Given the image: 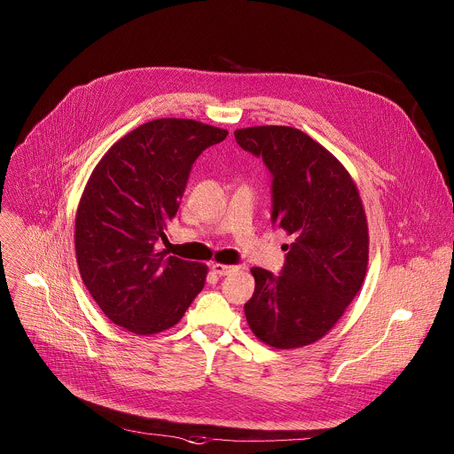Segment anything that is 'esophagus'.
<instances>
[{
    "instance_id": "34e87169",
    "label": "esophagus",
    "mask_w": 454,
    "mask_h": 454,
    "mask_svg": "<svg viewBox=\"0 0 454 454\" xmlns=\"http://www.w3.org/2000/svg\"><path fill=\"white\" fill-rule=\"evenodd\" d=\"M210 270H212L215 275H219V277H224V275H230L231 271H237L235 266H226V264H219V262H212Z\"/></svg>"
}]
</instances>
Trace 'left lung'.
Here are the masks:
<instances>
[{"instance_id":"obj_1","label":"left lung","mask_w":454,"mask_h":454,"mask_svg":"<svg viewBox=\"0 0 454 454\" xmlns=\"http://www.w3.org/2000/svg\"><path fill=\"white\" fill-rule=\"evenodd\" d=\"M237 144L273 174V223L293 237L282 275L253 268L244 305L251 333L275 348L325 336L359 293L368 266V224L357 186L341 161L300 129H237Z\"/></svg>"}]
</instances>
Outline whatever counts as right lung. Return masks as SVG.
I'll return each instance as SVG.
<instances>
[{"label": "right lung", "instance_id": "obj_1", "mask_svg": "<svg viewBox=\"0 0 454 454\" xmlns=\"http://www.w3.org/2000/svg\"><path fill=\"white\" fill-rule=\"evenodd\" d=\"M226 129L186 118L151 120L121 137L93 168L75 217L84 286L102 312L140 336L183 317L208 275L207 264L156 249L177 214L192 163Z\"/></svg>", "mask_w": 454, "mask_h": 454}]
</instances>
